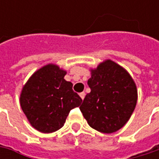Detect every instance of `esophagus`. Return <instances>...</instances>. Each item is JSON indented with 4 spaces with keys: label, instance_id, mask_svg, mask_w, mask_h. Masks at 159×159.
Segmentation results:
<instances>
[{
    "label": "esophagus",
    "instance_id": "obj_1",
    "mask_svg": "<svg viewBox=\"0 0 159 159\" xmlns=\"http://www.w3.org/2000/svg\"><path fill=\"white\" fill-rule=\"evenodd\" d=\"M80 97H81V99H84V97H85V93H84V92H81V93H80Z\"/></svg>",
    "mask_w": 159,
    "mask_h": 159
}]
</instances>
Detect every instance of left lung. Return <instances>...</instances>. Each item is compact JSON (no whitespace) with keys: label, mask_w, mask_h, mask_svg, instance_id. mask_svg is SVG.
<instances>
[{"label":"left lung","mask_w":159,"mask_h":159,"mask_svg":"<svg viewBox=\"0 0 159 159\" xmlns=\"http://www.w3.org/2000/svg\"><path fill=\"white\" fill-rule=\"evenodd\" d=\"M91 89L80 107L89 125L97 131L111 134L129 120L137 102V89L128 71L107 59L90 69Z\"/></svg>","instance_id":"obj_1"}]
</instances>
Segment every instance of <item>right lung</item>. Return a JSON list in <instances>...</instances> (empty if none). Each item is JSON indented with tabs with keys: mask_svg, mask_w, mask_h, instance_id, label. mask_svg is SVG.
<instances>
[{
	"mask_svg": "<svg viewBox=\"0 0 159 159\" xmlns=\"http://www.w3.org/2000/svg\"><path fill=\"white\" fill-rule=\"evenodd\" d=\"M66 70L48 64L29 78L20 94V105L29 123L41 133L57 131L70 110L82 99L72 90V83L64 78Z\"/></svg>",
	"mask_w": 159,
	"mask_h": 159,
	"instance_id": "obj_1",
	"label": "right lung"
}]
</instances>
